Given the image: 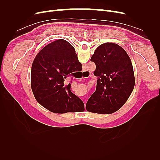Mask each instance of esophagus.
Returning <instances> with one entry per match:
<instances>
[{"mask_svg":"<svg viewBox=\"0 0 160 160\" xmlns=\"http://www.w3.org/2000/svg\"><path fill=\"white\" fill-rule=\"evenodd\" d=\"M84 103H85V104L86 103V101H85V102H84Z\"/></svg>","mask_w":160,"mask_h":160,"instance_id":"34e87169","label":"esophagus"}]
</instances>
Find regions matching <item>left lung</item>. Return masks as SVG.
<instances>
[{"instance_id":"obj_1","label":"left lung","mask_w":160,"mask_h":160,"mask_svg":"<svg viewBox=\"0 0 160 160\" xmlns=\"http://www.w3.org/2000/svg\"><path fill=\"white\" fill-rule=\"evenodd\" d=\"M94 75L98 77L96 90L86 104L90 112L112 113L126 102L135 85L132 61L118 45L105 42L94 52Z\"/></svg>"}]
</instances>
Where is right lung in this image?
I'll list each match as a JSON object with an SVG mask.
<instances>
[{
  "label": "right lung",
  "instance_id": "1",
  "mask_svg": "<svg viewBox=\"0 0 160 160\" xmlns=\"http://www.w3.org/2000/svg\"><path fill=\"white\" fill-rule=\"evenodd\" d=\"M79 68L81 63L68 41L59 39L45 46L32 65L31 85L37 101L55 113L84 110L83 101L71 91L72 81L64 83Z\"/></svg>",
  "mask_w": 160,
  "mask_h": 160
}]
</instances>
